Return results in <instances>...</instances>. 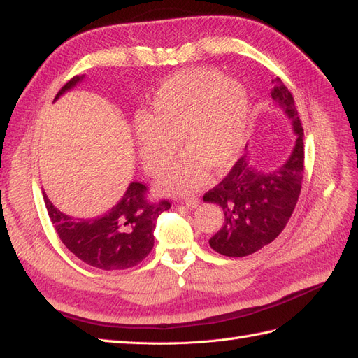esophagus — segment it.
Instances as JSON below:
<instances>
[{
    "mask_svg": "<svg viewBox=\"0 0 358 358\" xmlns=\"http://www.w3.org/2000/svg\"><path fill=\"white\" fill-rule=\"evenodd\" d=\"M199 204V199L196 196H190V198H186V206L189 208H196Z\"/></svg>",
    "mask_w": 358,
    "mask_h": 358,
    "instance_id": "1",
    "label": "esophagus"
}]
</instances>
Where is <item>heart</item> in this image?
I'll list each match as a JSON object with an SVG mask.
<instances>
[{"instance_id": "obj_1", "label": "heart", "mask_w": 358, "mask_h": 358, "mask_svg": "<svg viewBox=\"0 0 358 358\" xmlns=\"http://www.w3.org/2000/svg\"><path fill=\"white\" fill-rule=\"evenodd\" d=\"M250 101L243 86L216 69L172 76L155 92L148 113L136 122V142L145 169L160 172L177 151L189 157L164 173L162 185L186 192L224 172L239 157L248 131Z\"/></svg>"}]
</instances>
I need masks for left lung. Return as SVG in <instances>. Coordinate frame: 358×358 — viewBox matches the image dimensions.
Masks as SVG:
<instances>
[{
  "label": "left lung",
  "mask_w": 358,
  "mask_h": 358,
  "mask_svg": "<svg viewBox=\"0 0 358 358\" xmlns=\"http://www.w3.org/2000/svg\"><path fill=\"white\" fill-rule=\"evenodd\" d=\"M272 85V99L292 119L295 148L287 162L272 172L257 171L250 164L248 155H242L225 178L204 195L206 203L219 206L224 215L221 230L208 243L227 257H245L277 239L301 194L304 131L289 89L278 77Z\"/></svg>",
  "instance_id": "left-lung-1"
}]
</instances>
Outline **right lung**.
Here are the masks:
<instances>
[{"mask_svg": "<svg viewBox=\"0 0 358 358\" xmlns=\"http://www.w3.org/2000/svg\"><path fill=\"white\" fill-rule=\"evenodd\" d=\"M85 76L72 77L54 101L80 83ZM43 194L48 216L60 241L89 266L103 271H121L139 264L154 246L157 217L171 208L168 199L150 201L148 187L130 182L122 199L99 217L76 219L62 213Z\"/></svg>", "mask_w": 358, "mask_h": 358, "instance_id": "right-lung-1", "label": "right lung"}]
</instances>
